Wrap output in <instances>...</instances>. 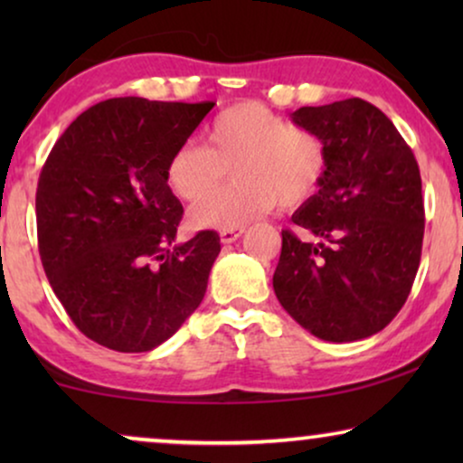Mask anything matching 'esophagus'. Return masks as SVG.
<instances>
[{
  "instance_id": "34e87169",
  "label": "esophagus",
  "mask_w": 463,
  "mask_h": 463,
  "mask_svg": "<svg viewBox=\"0 0 463 463\" xmlns=\"http://www.w3.org/2000/svg\"><path fill=\"white\" fill-rule=\"evenodd\" d=\"M242 233H244V227H232V230H221L219 236L223 244H232V242H236Z\"/></svg>"
}]
</instances>
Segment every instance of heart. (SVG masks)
Returning <instances> with one entry per match:
<instances>
[{"mask_svg":"<svg viewBox=\"0 0 463 463\" xmlns=\"http://www.w3.org/2000/svg\"><path fill=\"white\" fill-rule=\"evenodd\" d=\"M234 170L237 183L205 194ZM328 170V151L316 132L293 126L261 103H238L214 116L206 145L185 141L166 164V183L181 200L202 199L189 213L200 230L244 227L278 202L293 208L318 192Z\"/></svg>","mask_w":463,"mask_h":463,"instance_id":"1","label":"heart"}]
</instances>
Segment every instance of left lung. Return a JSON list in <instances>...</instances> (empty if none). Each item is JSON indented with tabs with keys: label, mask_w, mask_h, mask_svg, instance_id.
<instances>
[{
	"label": "left lung",
	"mask_w": 463,
	"mask_h": 463,
	"mask_svg": "<svg viewBox=\"0 0 463 463\" xmlns=\"http://www.w3.org/2000/svg\"><path fill=\"white\" fill-rule=\"evenodd\" d=\"M293 122L328 151L325 181L282 230L274 290L303 328L358 341L390 325L421 259V176L413 151L382 109L363 99L301 107Z\"/></svg>",
	"instance_id": "left-lung-1"
}]
</instances>
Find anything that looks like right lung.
Instances as JSON below:
<instances>
[{
  "instance_id": "obj_1",
  "label": "right lung",
  "mask_w": 463,
  "mask_h": 463,
  "mask_svg": "<svg viewBox=\"0 0 463 463\" xmlns=\"http://www.w3.org/2000/svg\"><path fill=\"white\" fill-rule=\"evenodd\" d=\"M214 107L109 99L69 124L35 194L37 246L73 325L116 352H149L204 299L219 233L175 244L183 206L166 164Z\"/></svg>"
}]
</instances>
